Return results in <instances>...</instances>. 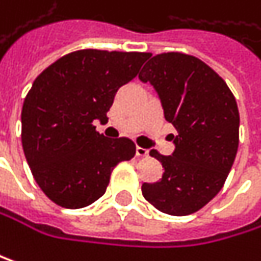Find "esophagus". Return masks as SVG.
<instances>
[{"label":"esophagus","instance_id":"1","mask_svg":"<svg viewBox=\"0 0 261 261\" xmlns=\"http://www.w3.org/2000/svg\"><path fill=\"white\" fill-rule=\"evenodd\" d=\"M136 156L138 158H145V156H148V150H145L142 147H136Z\"/></svg>","mask_w":261,"mask_h":261}]
</instances>
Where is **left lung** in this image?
<instances>
[{
    "label": "left lung",
    "mask_w": 261,
    "mask_h": 261,
    "mask_svg": "<svg viewBox=\"0 0 261 261\" xmlns=\"http://www.w3.org/2000/svg\"><path fill=\"white\" fill-rule=\"evenodd\" d=\"M139 79L154 87L165 119L179 133L171 156L150 151L164 174L144 184L142 194L165 214H193L217 196L234 164L240 125L236 97L210 65L179 51L153 56Z\"/></svg>",
    "instance_id": "8db88e82"
}]
</instances>
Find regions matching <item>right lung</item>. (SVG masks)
<instances>
[{
    "label": "right lung",
    "mask_w": 261,
    "mask_h": 261,
    "mask_svg": "<svg viewBox=\"0 0 261 261\" xmlns=\"http://www.w3.org/2000/svg\"><path fill=\"white\" fill-rule=\"evenodd\" d=\"M150 53L77 50L48 65L33 82L21 111V141L32 174L56 205L77 210L105 194L119 162L136 145L107 139L105 123L117 90L138 76Z\"/></svg>",
    "instance_id": "right-lung-1"
}]
</instances>
